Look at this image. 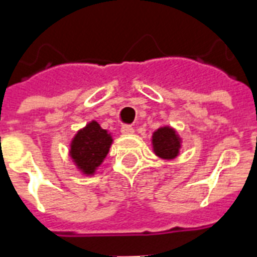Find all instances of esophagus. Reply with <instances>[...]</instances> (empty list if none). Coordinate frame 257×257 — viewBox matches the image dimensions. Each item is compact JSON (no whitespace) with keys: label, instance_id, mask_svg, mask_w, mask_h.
Wrapping results in <instances>:
<instances>
[{"label":"esophagus","instance_id":"esophagus-1","mask_svg":"<svg viewBox=\"0 0 257 257\" xmlns=\"http://www.w3.org/2000/svg\"><path fill=\"white\" fill-rule=\"evenodd\" d=\"M121 132L124 133V135H132V133L135 132V128H133L132 125L125 124L121 126Z\"/></svg>","mask_w":257,"mask_h":257}]
</instances>
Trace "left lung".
Masks as SVG:
<instances>
[{"mask_svg": "<svg viewBox=\"0 0 257 257\" xmlns=\"http://www.w3.org/2000/svg\"><path fill=\"white\" fill-rule=\"evenodd\" d=\"M153 148L158 157L172 160L178 156L181 144H179V139L177 137L176 132L172 128L164 126L154 132Z\"/></svg>", "mask_w": 257, "mask_h": 257, "instance_id": "left-lung-1", "label": "left lung"}]
</instances>
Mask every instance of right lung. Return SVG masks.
Masks as SVG:
<instances>
[{"mask_svg":"<svg viewBox=\"0 0 257 257\" xmlns=\"http://www.w3.org/2000/svg\"><path fill=\"white\" fill-rule=\"evenodd\" d=\"M112 139L96 121L89 122L75 136L71 144V157L87 174H92L108 154Z\"/></svg>","mask_w":257,"mask_h":257,"instance_id":"add662e5","label":"right lung"}]
</instances>
